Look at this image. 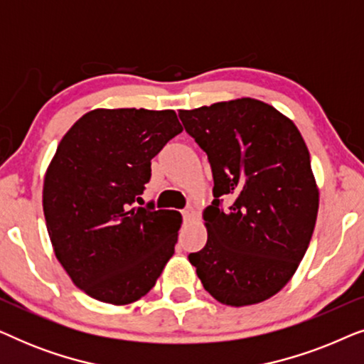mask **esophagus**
<instances>
[{"label": "esophagus", "instance_id": "obj_1", "mask_svg": "<svg viewBox=\"0 0 364 364\" xmlns=\"http://www.w3.org/2000/svg\"><path fill=\"white\" fill-rule=\"evenodd\" d=\"M182 215H183V220H192V218L197 215V212L193 210L192 207H187L186 210H182Z\"/></svg>", "mask_w": 364, "mask_h": 364}]
</instances>
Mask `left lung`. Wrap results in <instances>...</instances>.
Returning <instances> with one entry per match:
<instances>
[{
	"instance_id": "8db88e82",
	"label": "left lung",
	"mask_w": 364,
	"mask_h": 364,
	"mask_svg": "<svg viewBox=\"0 0 364 364\" xmlns=\"http://www.w3.org/2000/svg\"><path fill=\"white\" fill-rule=\"evenodd\" d=\"M207 154L213 200L203 210L207 243L188 260L217 301H265L296 272L318 213V188L300 131L275 107L242 97L178 111ZM233 195L228 209L221 197Z\"/></svg>"
}]
</instances>
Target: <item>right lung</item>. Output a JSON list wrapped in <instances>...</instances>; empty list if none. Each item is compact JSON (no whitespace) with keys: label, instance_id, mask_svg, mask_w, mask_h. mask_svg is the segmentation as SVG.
I'll use <instances>...</instances> for the list:
<instances>
[{"label":"right lung","instance_id":"1","mask_svg":"<svg viewBox=\"0 0 364 364\" xmlns=\"http://www.w3.org/2000/svg\"><path fill=\"white\" fill-rule=\"evenodd\" d=\"M181 132L171 109H94L59 142L44 177V218L59 263L89 296L136 301L173 255L181 213L136 202L151 161Z\"/></svg>","mask_w":364,"mask_h":364}]
</instances>
